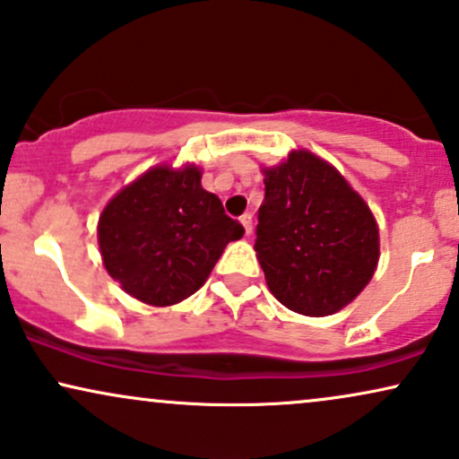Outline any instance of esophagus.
Segmentation results:
<instances>
[{"label":"esophagus","instance_id":"obj_1","mask_svg":"<svg viewBox=\"0 0 459 459\" xmlns=\"http://www.w3.org/2000/svg\"><path fill=\"white\" fill-rule=\"evenodd\" d=\"M240 223L245 225V234H247V236L251 234V231H253V214H251V212H245V214H242V217H240Z\"/></svg>","mask_w":459,"mask_h":459}]
</instances>
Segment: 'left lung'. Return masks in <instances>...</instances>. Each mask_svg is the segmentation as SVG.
I'll use <instances>...</instances> for the list:
<instances>
[{"instance_id": "obj_1", "label": "left lung", "mask_w": 459, "mask_h": 459, "mask_svg": "<svg viewBox=\"0 0 459 459\" xmlns=\"http://www.w3.org/2000/svg\"><path fill=\"white\" fill-rule=\"evenodd\" d=\"M264 174L255 251L270 291L293 313H336L375 274L378 230L370 208L308 151H293Z\"/></svg>"}]
</instances>
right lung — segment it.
Masks as SVG:
<instances>
[{
  "mask_svg": "<svg viewBox=\"0 0 459 459\" xmlns=\"http://www.w3.org/2000/svg\"><path fill=\"white\" fill-rule=\"evenodd\" d=\"M197 168H152L112 197L98 225L104 265L129 296L169 307L204 285L245 228L202 189Z\"/></svg>",
  "mask_w": 459,
  "mask_h": 459,
  "instance_id": "add662e5",
  "label": "right lung"
}]
</instances>
